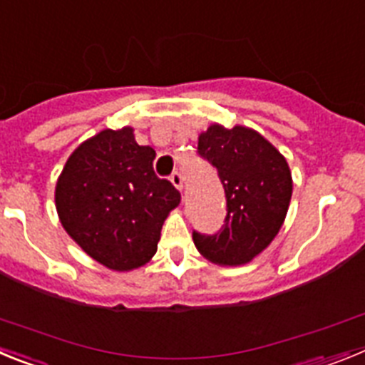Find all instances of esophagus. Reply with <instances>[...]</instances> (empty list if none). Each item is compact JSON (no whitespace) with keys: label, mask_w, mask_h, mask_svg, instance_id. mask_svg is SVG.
<instances>
[{"label":"esophagus","mask_w":365,"mask_h":365,"mask_svg":"<svg viewBox=\"0 0 365 365\" xmlns=\"http://www.w3.org/2000/svg\"><path fill=\"white\" fill-rule=\"evenodd\" d=\"M170 180H172V185L175 186L179 192H182V175H180L179 172H173L172 177H170Z\"/></svg>","instance_id":"esophagus-1"}]
</instances>
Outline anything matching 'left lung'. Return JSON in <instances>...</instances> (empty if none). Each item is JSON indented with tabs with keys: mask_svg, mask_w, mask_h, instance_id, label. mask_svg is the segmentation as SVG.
<instances>
[{
	"mask_svg": "<svg viewBox=\"0 0 365 365\" xmlns=\"http://www.w3.org/2000/svg\"><path fill=\"white\" fill-rule=\"evenodd\" d=\"M197 150L217 170L227 219L215 235L193 232V243L215 265H247L283 227L292 197L291 168L263 135L240 124L230 130L212 124L199 135Z\"/></svg>",
	"mask_w": 365,
	"mask_h": 365,
	"instance_id": "8db88e82",
	"label": "left lung"
}]
</instances>
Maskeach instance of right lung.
<instances>
[{
  "label": "right lung",
  "mask_w": 365,
  "mask_h": 365,
  "mask_svg": "<svg viewBox=\"0 0 365 365\" xmlns=\"http://www.w3.org/2000/svg\"><path fill=\"white\" fill-rule=\"evenodd\" d=\"M155 150L133 128L102 130L69 155L54 202L71 240L100 265L130 272L157 252L160 230L180 193L153 172Z\"/></svg>",
  "instance_id": "1"
}]
</instances>
